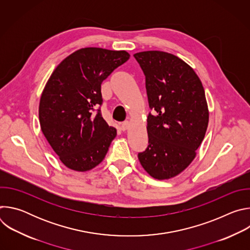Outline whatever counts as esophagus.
<instances>
[{
	"label": "esophagus",
	"mask_w": 250,
	"mask_h": 250,
	"mask_svg": "<svg viewBox=\"0 0 250 250\" xmlns=\"http://www.w3.org/2000/svg\"><path fill=\"white\" fill-rule=\"evenodd\" d=\"M129 127V122H125L121 125V129L122 130H126Z\"/></svg>",
	"instance_id": "obj_1"
}]
</instances>
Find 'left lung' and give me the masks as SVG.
I'll use <instances>...</instances> for the list:
<instances>
[{
  "instance_id": "left-lung-1",
  "label": "left lung",
  "mask_w": 250,
  "mask_h": 250,
  "mask_svg": "<svg viewBox=\"0 0 250 250\" xmlns=\"http://www.w3.org/2000/svg\"><path fill=\"white\" fill-rule=\"evenodd\" d=\"M146 76L149 109L148 146L138 153L140 164L155 179L181 173L195 158L205 137L208 111L205 90L195 71L163 51L135 53Z\"/></svg>"
}]
</instances>
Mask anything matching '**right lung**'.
I'll use <instances>...</instances> for the list:
<instances>
[{
    "instance_id": "right-lung-1",
    "label": "right lung",
    "mask_w": 250,
    "mask_h": 250,
    "mask_svg": "<svg viewBox=\"0 0 250 250\" xmlns=\"http://www.w3.org/2000/svg\"><path fill=\"white\" fill-rule=\"evenodd\" d=\"M129 59L126 51L82 48L53 71L40 103V123L62 163L87 171L104 158L117 129L103 119L101 85Z\"/></svg>"
}]
</instances>
